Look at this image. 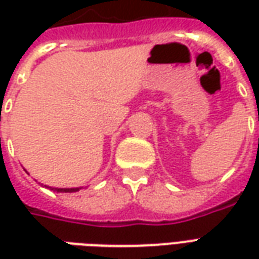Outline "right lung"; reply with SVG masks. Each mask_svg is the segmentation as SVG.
I'll use <instances>...</instances> for the list:
<instances>
[{
  "mask_svg": "<svg viewBox=\"0 0 259 259\" xmlns=\"http://www.w3.org/2000/svg\"><path fill=\"white\" fill-rule=\"evenodd\" d=\"M26 170V169H25ZM27 172V170H26ZM41 185V183H40ZM42 187H46V189H50V190H54L57 191V193H76V191H79L80 189H83V187H70V189H59V187H51V186H46V185H41Z\"/></svg>",
  "mask_w": 259,
  "mask_h": 259,
  "instance_id": "add662e5",
  "label": "right lung"
}]
</instances>
